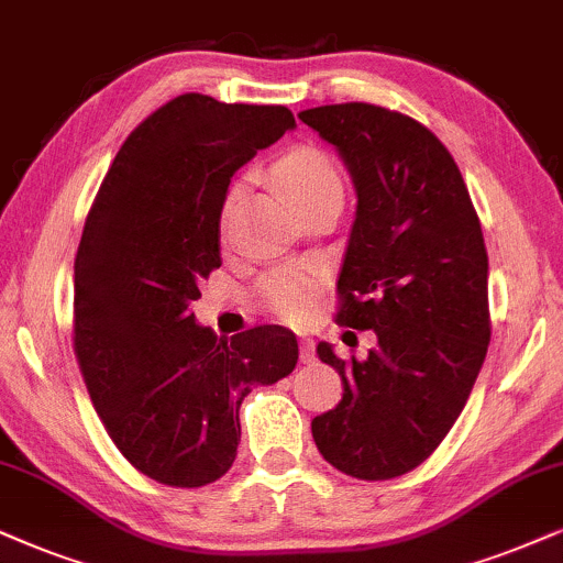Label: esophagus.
Masks as SVG:
<instances>
[{"label": "esophagus", "instance_id": "obj_1", "mask_svg": "<svg viewBox=\"0 0 563 563\" xmlns=\"http://www.w3.org/2000/svg\"><path fill=\"white\" fill-rule=\"evenodd\" d=\"M298 358H301V364H314V361H317L314 340H311V338L298 340Z\"/></svg>", "mask_w": 563, "mask_h": 563}]
</instances>
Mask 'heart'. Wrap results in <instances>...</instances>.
I'll use <instances>...</instances> for the list:
<instances>
[{
	"label": "heart",
	"instance_id": "1",
	"mask_svg": "<svg viewBox=\"0 0 563 563\" xmlns=\"http://www.w3.org/2000/svg\"><path fill=\"white\" fill-rule=\"evenodd\" d=\"M277 179L283 189L294 199L296 208H303L306 202H314L327 195H343V181H340L338 168L324 153L314 147H298L290 151L286 158L277 161L275 166ZM241 197H244V184H231L225 191L223 208H220V231L231 233L233 220H236ZM319 288V273L309 265H283L265 273L254 286L260 306L269 314L283 319L288 324H298L309 317L314 296Z\"/></svg>",
	"mask_w": 563,
	"mask_h": 563
}]
</instances>
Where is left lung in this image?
<instances>
[{
    "mask_svg": "<svg viewBox=\"0 0 563 563\" xmlns=\"http://www.w3.org/2000/svg\"><path fill=\"white\" fill-rule=\"evenodd\" d=\"M298 119L338 147L358 195L338 322L376 332L364 361L317 345L343 379V400L311 433L340 473L389 481L450 433L486 358L481 220L450 151L416 119L372 103L319 106Z\"/></svg>",
    "mask_w": 563,
    "mask_h": 563,
    "instance_id": "8db88e82",
    "label": "left lung"
}]
</instances>
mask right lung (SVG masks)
<instances>
[{
  "label": "right lung",
  "instance_id": "1",
  "mask_svg": "<svg viewBox=\"0 0 563 563\" xmlns=\"http://www.w3.org/2000/svg\"><path fill=\"white\" fill-rule=\"evenodd\" d=\"M286 106L184 92L119 147L75 257V355L119 452L147 478L199 488L229 473L239 408L296 368L298 343L265 324L218 338L189 303L220 267L231 176L294 130Z\"/></svg>",
  "mask_w": 563,
  "mask_h": 563
}]
</instances>
